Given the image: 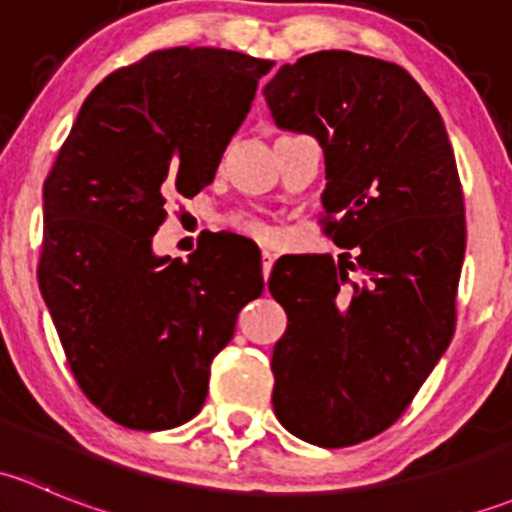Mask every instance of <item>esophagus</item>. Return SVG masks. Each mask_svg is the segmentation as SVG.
I'll list each match as a JSON object with an SVG mask.
<instances>
[{
	"label": "esophagus",
	"mask_w": 512,
	"mask_h": 512,
	"mask_svg": "<svg viewBox=\"0 0 512 512\" xmlns=\"http://www.w3.org/2000/svg\"><path fill=\"white\" fill-rule=\"evenodd\" d=\"M272 265H275V255H272L270 250H262V277H265V282L267 277H270Z\"/></svg>",
	"instance_id": "34e87169"
}]
</instances>
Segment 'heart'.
I'll list each match as a JSON object with an SVG mask.
<instances>
[{"label":"heart","instance_id":"b5f03b06","mask_svg":"<svg viewBox=\"0 0 512 512\" xmlns=\"http://www.w3.org/2000/svg\"><path fill=\"white\" fill-rule=\"evenodd\" d=\"M237 227H240L245 235L257 237V240H267V237H270V227H267L265 223H257V220H240Z\"/></svg>","mask_w":512,"mask_h":512}]
</instances>
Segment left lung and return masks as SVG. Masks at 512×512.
<instances>
[{"label":"left lung","instance_id":"1","mask_svg":"<svg viewBox=\"0 0 512 512\" xmlns=\"http://www.w3.org/2000/svg\"><path fill=\"white\" fill-rule=\"evenodd\" d=\"M262 94L277 126L322 143L324 232L347 247L339 262L272 267L267 287L287 312L275 416L314 446H354L409 409L451 344L466 255L456 158L438 108L391 61L317 51Z\"/></svg>","mask_w":512,"mask_h":512}]
</instances>
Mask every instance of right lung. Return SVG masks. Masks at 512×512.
<instances>
[{"label": "right lung", "mask_w": 512, "mask_h": 512, "mask_svg": "<svg viewBox=\"0 0 512 512\" xmlns=\"http://www.w3.org/2000/svg\"><path fill=\"white\" fill-rule=\"evenodd\" d=\"M275 61L175 46L113 71L81 106L44 180L39 287L74 379L111 421L165 431L208 396L237 312L262 294L215 237L153 255L165 200L213 183Z\"/></svg>", "instance_id": "add662e5"}]
</instances>
